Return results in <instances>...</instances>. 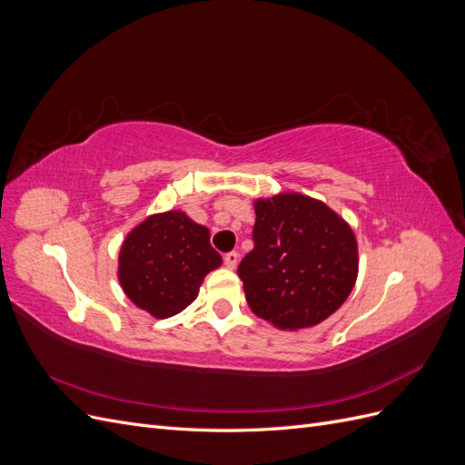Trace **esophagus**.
I'll return each mask as SVG.
<instances>
[{
  "mask_svg": "<svg viewBox=\"0 0 465 465\" xmlns=\"http://www.w3.org/2000/svg\"><path fill=\"white\" fill-rule=\"evenodd\" d=\"M223 260H224V265H227L229 270H234L236 263H238V254H236V252H229V254L223 256Z\"/></svg>",
  "mask_w": 465,
  "mask_h": 465,
  "instance_id": "1",
  "label": "esophagus"
}]
</instances>
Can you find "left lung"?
I'll return each instance as SVG.
<instances>
[{"instance_id": "left-lung-1", "label": "left lung", "mask_w": 465, "mask_h": 465, "mask_svg": "<svg viewBox=\"0 0 465 465\" xmlns=\"http://www.w3.org/2000/svg\"><path fill=\"white\" fill-rule=\"evenodd\" d=\"M254 211V248L238 265L252 312L279 330L316 326L355 287L353 231L326 203L297 192L256 200Z\"/></svg>"}]
</instances>
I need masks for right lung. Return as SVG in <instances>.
Returning a JSON list of instances; mask_svg holds the SVG:
<instances>
[{
  "label": "right lung",
  "instance_id": "add662e5",
  "mask_svg": "<svg viewBox=\"0 0 465 465\" xmlns=\"http://www.w3.org/2000/svg\"><path fill=\"white\" fill-rule=\"evenodd\" d=\"M223 263L209 229L184 211L149 215L120 248L118 281L128 299L154 318H171L198 297L203 277Z\"/></svg>",
  "mask_w": 465,
  "mask_h": 465
}]
</instances>
